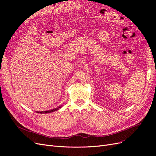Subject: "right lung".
<instances>
[{
	"label": "right lung",
	"mask_w": 156,
	"mask_h": 156,
	"mask_svg": "<svg viewBox=\"0 0 156 156\" xmlns=\"http://www.w3.org/2000/svg\"><path fill=\"white\" fill-rule=\"evenodd\" d=\"M61 107V106L58 107V108H53V109H51V110H49V111H41V112H40V113H50V112H54L55 111H57L58 108H60Z\"/></svg>",
	"instance_id": "right-lung-1"
}]
</instances>
